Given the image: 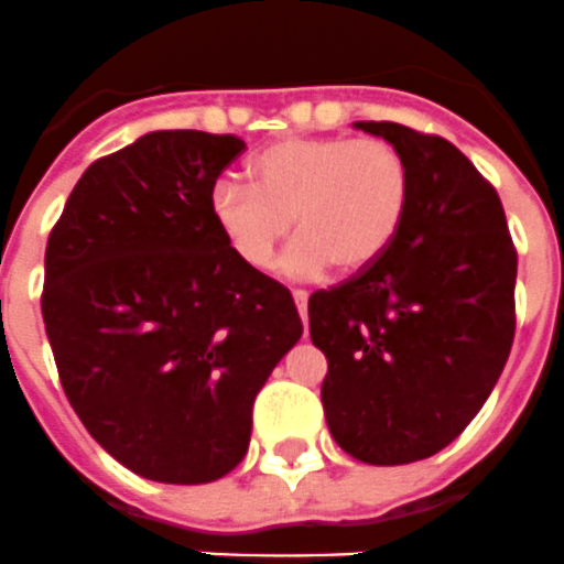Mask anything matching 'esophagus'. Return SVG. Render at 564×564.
Segmentation results:
<instances>
[{
  "instance_id": "1",
  "label": "esophagus",
  "mask_w": 564,
  "mask_h": 564,
  "mask_svg": "<svg viewBox=\"0 0 564 564\" xmlns=\"http://www.w3.org/2000/svg\"><path fill=\"white\" fill-rule=\"evenodd\" d=\"M292 297H294V303H297V314H301V319H303V323H306V317H308V294L303 292V289H294Z\"/></svg>"
}]
</instances>
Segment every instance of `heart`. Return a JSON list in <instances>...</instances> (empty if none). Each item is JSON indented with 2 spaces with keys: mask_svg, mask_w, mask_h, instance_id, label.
I'll return each instance as SVG.
<instances>
[{
  "mask_svg": "<svg viewBox=\"0 0 564 564\" xmlns=\"http://www.w3.org/2000/svg\"><path fill=\"white\" fill-rule=\"evenodd\" d=\"M252 185L221 180L210 216L225 245L250 270H270L294 230L286 272L319 278L328 267L362 272L395 241L410 207V165L379 137H286L258 151Z\"/></svg>",
  "mask_w": 564,
  "mask_h": 564,
  "instance_id": "heart-1",
  "label": "heart"
}]
</instances>
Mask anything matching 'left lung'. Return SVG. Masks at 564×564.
Instances as JSON below:
<instances>
[{
	"label": "left lung",
	"mask_w": 564,
	"mask_h": 564,
	"mask_svg": "<svg viewBox=\"0 0 564 564\" xmlns=\"http://www.w3.org/2000/svg\"><path fill=\"white\" fill-rule=\"evenodd\" d=\"M410 165V207L390 250L308 297L328 359L323 410L334 441L373 466L453 444L497 384L514 343L517 250L489 180L438 134L357 123Z\"/></svg>",
	"instance_id": "obj_1"
}]
</instances>
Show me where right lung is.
Listing matches in <instances>:
<instances>
[{
    "instance_id": "right-lung-1",
    "label": "right lung",
    "mask_w": 564,
    "mask_h": 564,
    "mask_svg": "<svg viewBox=\"0 0 564 564\" xmlns=\"http://www.w3.org/2000/svg\"><path fill=\"white\" fill-rule=\"evenodd\" d=\"M245 149L194 129L143 134L84 171L47 238L61 388L106 453L156 484L241 464L258 390L303 334L289 289L238 261L210 216Z\"/></svg>"
}]
</instances>
